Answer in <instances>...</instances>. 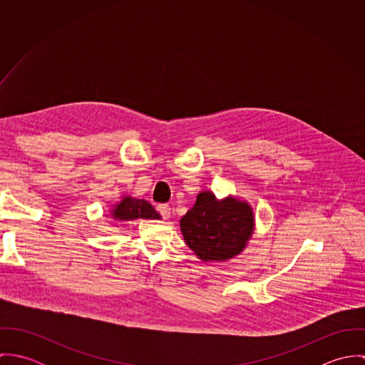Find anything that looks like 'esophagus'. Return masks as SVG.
<instances>
[{
	"instance_id": "obj_1",
	"label": "esophagus",
	"mask_w": 365,
	"mask_h": 365,
	"mask_svg": "<svg viewBox=\"0 0 365 365\" xmlns=\"http://www.w3.org/2000/svg\"><path fill=\"white\" fill-rule=\"evenodd\" d=\"M157 210H158V213L163 216V219H168L170 215H171V208H170L167 204H160V205H157Z\"/></svg>"
}]
</instances>
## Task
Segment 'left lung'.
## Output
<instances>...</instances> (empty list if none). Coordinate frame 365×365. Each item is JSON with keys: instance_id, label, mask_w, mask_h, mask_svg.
I'll return each mask as SVG.
<instances>
[{"instance_id": "8db88e82", "label": "left lung", "mask_w": 365, "mask_h": 365, "mask_svg": "<svg viewBox=\"0 0 365 365\" xmlns=\"http://www.w3.org/2000/svg\"><path fill=\"white\" fill-rule=\"evenodd\" d=\"M187 246L200 260L223 262L239 256L256 230L252 205L239 197L217 198L201 191L195 205L180 219Z\"/></svg>"}]
</instances>
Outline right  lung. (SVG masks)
<instances>
[{
  "instance_id": "obj_1",
  "label": "right lung",
  "mask_w": 365,
  "mask_h": 365,
  "mask_svg": "<svg viewBox=\"0 0 365 365\" xmlns=\"http://www.w3.org/2000/svg\"><path fill=\"white\" fill-rule=\"evenodd\" d=\"M108 213L110 219L116 222H128L136 219H161L156 209L146 200H139L128 194H122L120 201L113 204Z\"/></svg>"
}]
</instances>
